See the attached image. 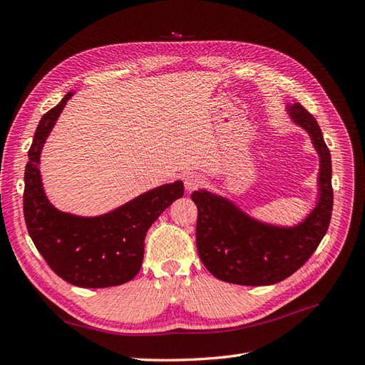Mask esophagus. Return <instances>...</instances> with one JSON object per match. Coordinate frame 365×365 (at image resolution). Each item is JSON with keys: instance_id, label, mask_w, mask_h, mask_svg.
Here are the masks:
<instances>
[{"instance_id": "34e87169", "label": "esophagus", "mask_w": 365, "mask_h": 365, "mask_svg": "<svg viewBox=\"0 0 365 365\" xmlns=\"http://www.w3.org/2000/svg\"><path fill=\"white\" fill-rule=\"evenodd\" d=\"M202 184V178L200 175H187L184 178V187L187 192H193L195 189H197Z\"/></svg>"}]
</instances>
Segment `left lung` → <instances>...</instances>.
Masks as SVG:
<instances>
[{"label":"left lung","mask_w":365,"mask_h":365,"mask_svg":"<svg viewBox=\"0 0 365 365\" xmlns=\"http://www.w3.org/2000/svg\"><path fill=\"white\" fill-rule=\"evenodd\" d=\"M286 109L311 137L319 157L317 205L302 222L280 227L251 217L224 196L195 190L197 252L204 267L222 282L268 286L288 279L312 256L329 228L334 207L332 160L323 132L298 102Z\"/></svg>","instance_id":"1"}]
</instances>
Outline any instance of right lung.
Segmentation results:
<instances>
[{
	"label": "right lung",
	"mask_w": 365,
	"mask_h": 365,
	"mask_svg": "<svg viewBox=\"0 0 365 365\" xmlns=\"http://www.w3.org/2000/svg\"><path fill=\"white\" fill-rule=\"evenodd\" d=\"M74 93L43 114L24 173V217L33 244L61 279L81 288H109L138 274L150 225L184 195L182 181L143 193L113 212L85 217L54 207L43 192L39 163L47 137Z\"/></svg>",
	"instance_id": "add662e5"
}]
</instances>
